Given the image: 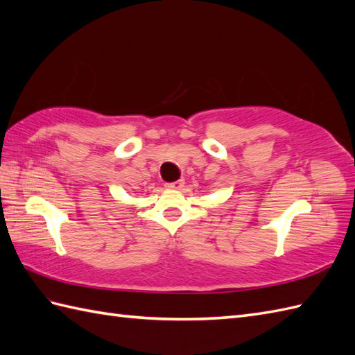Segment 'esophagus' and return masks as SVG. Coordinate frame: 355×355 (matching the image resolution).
I'll return each instance as SVG.
<instances>
[{
  "label": "esophagus",
  "mask_w": 355,
  "mask_h": 355,
  "mask_svg": "<svg viewBox=\"0 0 355 355\" xmlns=\"http://www.w3.org/2000/svg\"><path fill=\"white\" fill-rule=\"evenodd\" d=\"M184 186V181L183 180H178V181H174V183H166L165 187L168 189H181Z\"/></svg>",
  "instance_id": "1"
}]
</instances>
